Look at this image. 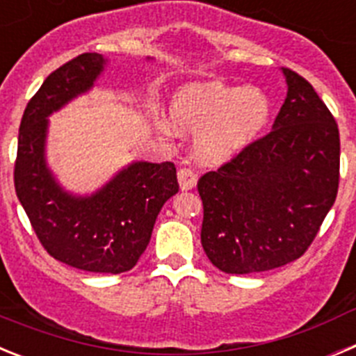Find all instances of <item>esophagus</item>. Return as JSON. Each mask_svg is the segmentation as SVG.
I'll return each instance as SVG.
<instances>
[{"label":"esophagus","mask_w":356,"mask_h":356,"mask_svg":"<svg viewBox=\"0 0 356 356\" xmlns=\"http://www.w3.org/2000/svg\"><path fill=\"white\" fill-rule=\"evenodd\" d=\"M178 181H180L181 191H191L197 181V172L191 168L178 169Z\"/></svg>","instance_id":"1"}]
</instances>
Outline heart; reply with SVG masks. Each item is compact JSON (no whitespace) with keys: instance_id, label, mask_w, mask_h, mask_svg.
Segmentation results:
<instances>
[{"instance_id":"heart-1","label":"heart","mask_w":356,"mask_h":356,"mask_svg":"<svg viewBox=\"0 0 356 356\" xmlns=\"http://www.w3.org/2000/svg\"><path fill=\"white\" fill-rule=\"evenodd\" d=\"M169 112L180 130L200 131L196 149L201 159L222 162L262 134L271 118V102L259 89L193 83L172 96Z\"/></svg>"}]
</instances>
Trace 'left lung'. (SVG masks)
Masks as SVG:
<instances>
[{
  "mask_svg": "<svg viewBox=\"0 0 356 356\" xmlns=\"http://www.w3.org/2000/svg\"><path fill=\"white\" fill-rule=\"evenodd\" d=\"M273 130L197 180L201 246L228 275L276 269L303 257L335 203L337 122L292 69Z\"/></svg>",
  "mask_w": 356,
  "mask_h": 356,
  "instance_id": "1",
  "label": "left lung"
}]
</instances>
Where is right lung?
Masks as SVG:
<instances>
[{"instance_id": "obj_1", "label": "right lung", "mask_w": 356, "mask_h": 356, "mask_svg": "<svg viewBox=\"0 0 356 356\" xmlns=\"http://www.w3.org/2000/svg\"><path fill=\"white\" fill-rule=\"evenodd\" d=\"M97 53H81L49 74L24 108L14 185L42 248L53 259L89 273L130 271L151 238L163 203L178 193L172 162H137L90 197L60 191L44 163L48 115L90 89L102 72Z\"/></svg>"}]
</instances>
